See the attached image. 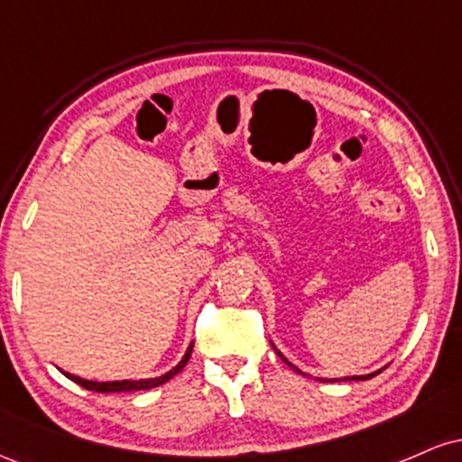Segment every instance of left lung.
Instances as JSON below:
<instances>
[{"instance_id":"8db88e82","label":"left lung","mask_w":462,"mask_h":462,"mask_svg":"<svg viewBox=\"0 0 462 462\" xmlns=\"http://www.w3.org/2000/svg\"><path fill=\"white\" fill-rule=\"evenodd\" d=\"M273 349H275V347H273ZM275 354H280L278 349H275ZM280 358H282L286 365H291L289 360H286V358L282 356V354H280ZM291 367H293V365H291ZM293 369H295V371H300L298 367H293ZM300 374H301V371H300ZM374 375H375V374H369V375H352V378H343V380H367V378H374ZM323 383H328V380H323ZM330 383H334V380H330Z\"/></svg>"}]
</instances>
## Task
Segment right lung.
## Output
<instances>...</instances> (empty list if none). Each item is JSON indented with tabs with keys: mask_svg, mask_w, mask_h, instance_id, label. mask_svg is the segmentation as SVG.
Masks as SVG:
<instances>
[{
	"mask_svg": "<svg viewBox=\"0 0 462 462\" xmlns=\"http://www.w3.org/2000/svg\"><path fill=\"white\" fill-rule=\"evenodd\" d=\"M190 352H193V346L187 349V354H184V358L180 360L176 367H173L171 371H167V374L161 375V378H152V380H116V383H93V380H82V378H78V375L67 374V371H62V374H65L69 380H73V383H76V384L84 386V389H88V391H97V393H121V391H147V389H153V386L164 384V383H167V380H171L173 375L180 374V371L184 369V365L189 363Z\"/></svg>",
	"mask_w": 462,
	"mask_h": 462,
	"instance_id": "1",
	"label": "right lung"
}]
</instances>
